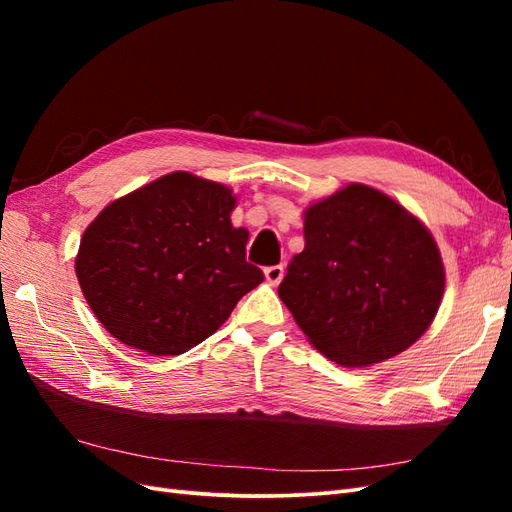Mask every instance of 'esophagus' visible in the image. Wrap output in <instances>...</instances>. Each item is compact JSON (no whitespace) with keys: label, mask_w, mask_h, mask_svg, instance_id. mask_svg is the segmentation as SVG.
<instances>
[{"label":"esophagus","mask_w":512,"mask_h":512,"mask_svg":"<svg viewBox=\"0 0 512 512\" xmlns=\"http://www.w3.org/2000/svg\"><path fill=\"white\" fill-rule=\"evenodd\" d=\"M265 277H267V282H269L271 286H277V284L282 282V277H284V267H282V265L267 267V269H265Z\"/></svg>","instance_id":"esophagus-1"}]
</instances>
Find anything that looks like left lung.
<instances>
[{
	"label": "left lung",
	"instance_id": "left-lung-1",
	"mask_svg": "<svg viewBox=\"0 0 512 512\" xmlns=\"http://www.w3.org/2000/svg\"><path fill=\"white\" fill-rule=\"evenodd\" d=\"M303 235L277 294L318 352L365 367L429 329L444 294L440 250L391 196L350 183L307 207Z\"/></svg>",
	"mask_w": 512,
	"mask_h": 512
}]
</instances>
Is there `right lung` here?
<instances>
[{
  "label": "right lung",
  "instance_id": "1",
  "mask_svg": "<svg viewBox=\"0 0 512 512\" xmlns=\"http://www.w3.org/2000/svg\"><path fill=\"white\" fill-rule=\"evenodd\" d=\"M226 185L170 173L100 211L76 277L102 327L147 354H181L228 320L265 275L245 260L247 230Z\"/></svg>",
  "mask_w": 512,
  "mask_h": 512
}]
</instances>
